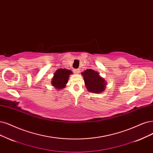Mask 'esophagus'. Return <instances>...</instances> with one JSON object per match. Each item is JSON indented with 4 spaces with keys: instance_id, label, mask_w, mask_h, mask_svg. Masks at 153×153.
I'll return each mask as SVG.
<instances>
[{
    "instance_id": "34e87169",
    "label": "esophagus",
    "mask_w": 153,
    "mask_h": 153,
    "mask_svg": "<svg viewBox=\"0 0 153 153\" xmlns=\"http://www.w3.org/2000/svg\"><path fill=\"white\" fill-rule=\"evenodd\" d=\"M74 72L75 74H79L80 72V70L79 69H75V70H74Z\"/></svg>"
}]
</instances>
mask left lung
Wrapping results in <instances>:
<instances>
[{
  "label": "left lung",
  "mask_w": 153,
  "mask_h": 153,
  "mask_svg": "<svg viewBox=\"0 0 153 153\" xmlns=\"http://www.w3.org/2000/svg\"><path fill=\"white\" fill-rule=\"evenodd\" d=\"M86 87L89 92L100 93L105 89L106 82L99 72L92 69H87L82 72Z\"/></svg>",
  "instance_id": "8db88e82"
}]
</instances>
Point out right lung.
Listing matches in <instances>:
<instances>
[{"mask_svg":"<svg viewBox=\"0 0 153 153\" xmlns=\"http://www.w3.org/2000/svg\"><path fill=\"white\" fill-rule=\"evenodd\" d=\"M71 71L66 69H59L55 72L52 80V84L56 89H62L64 88L67 83Z\"/></svg>","mask_w":153,"mask_h":153,"instance_id":"1","label":"right lung"}]
</instances>
